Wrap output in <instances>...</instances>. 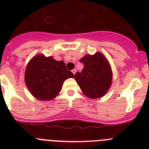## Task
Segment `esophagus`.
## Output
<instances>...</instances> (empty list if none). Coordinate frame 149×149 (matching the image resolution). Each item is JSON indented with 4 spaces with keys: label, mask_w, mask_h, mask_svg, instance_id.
Returning a JSON list of instances; mask_svg holds the SVG:
<instances>
[{
    "label": "esophagus",
    "mask_w": 149,
    "mask_h": 149,
    "mask_svg": "<svg viewBox=\"0 0 149 149\" xmlns=\"http://www.w3.org/2000/svg\"><path fill=\"white\" fill-rule=\"evenodd\" d=\"M72 73L74 74H75V73H76V72H77V70H76L75 68H74V69H73V70H72Z\"/></svg>",
    "instance_id": "esophagus-1"
}]
</instances>
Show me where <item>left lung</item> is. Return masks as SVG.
<instances>
[{
  "label": "left lung",
  "mask_w": 149,
  "mask_h": 149,
  "mask_svg": "<svg viewBox=\"0 0 149 149\" xmlns=\"http://www.w3.org/2000/svg\"><path fill=\"white\" fill-rule=\"evenodd\" d=\"M84 64L81 72L74 74V79L85 95L91 98L104 95L112 84L110 63L101 53L86 55L80 60Z\"/></svg>",
  "instance_id": "left-lung-1"
}]
</instances>
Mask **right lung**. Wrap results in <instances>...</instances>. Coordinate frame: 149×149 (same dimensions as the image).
<instances>
[{
	"instance_id": "right-lung-1",
	"label": "right lung",
	"mask_w": 149,
	"mask_h": 149,
	"mask_svg": "<svg viewBox=\"0 0 149 149\" xmlns=\"http://www.w3.org/2000/svg\"><path fill=\"white\" fill-rule=\"evenodd\" d=\"M65 68L63 61H56L52 56L36 55L30 60L25 70L24 80L30 93L41 101H50L62 89L66 79L74 77Z\"/></svg>"
}]
</instances>
